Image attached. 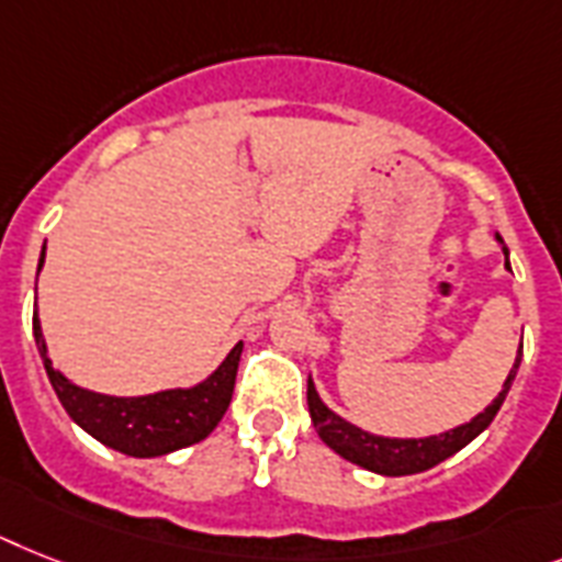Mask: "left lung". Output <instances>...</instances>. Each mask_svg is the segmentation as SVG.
Masks as SVG:
<instances>
[{
	"mask_svg": "<svg viewBox=\"0 0 562 562\" xmlns=\"http://www.w3.org/2000/svg\"><path fill=\"white\" fill-rule=\"evenodd\" d=\"M505 267H508V249H505ZM520 356H522V345H520ZM520 356H517V361H514L512 373H508V379H505L499 396L494 398L482 414H476L474 419L465 422V425H459V428L445 430V434H439V437H428V439L373 437V434H368V430L356 428V425L345 422L341 416L333 414L330 407L324 405L322 398H318V393H315L313 379H310L307 405H310V416H313L315 434L322 437L324 445H330L338 457L350 459V462L368 468V471H375V474L405 476V474L428 471V468L439 465L442 459L453 457L459 448H465L471 439L480 437L482 430L488 428L491 422H494L499 405H503L508 391H512L514 375H517V368H520Z\"/></svg>",
	"mask_w": 562,
	"mask_h": 562,
	"instance_id": "obj_1",
	"label": "left lung"
}]
</instances>
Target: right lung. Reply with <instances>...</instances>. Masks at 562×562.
Instances as JSON below:
<instances>
[{"mask_svg": "<svg viewBox=\"0 0 562 562\" xmlns=\"http://www.w3.org/2000/svg\"><path fill=\"white\" fill-rule=\"evenodd\" d=\"M42 261H45V249H42L40 267ZM34 338L45 361V373L68 416L91 437L128 457H164V453L206 439L229 407L240 350H244V345L232 347L224 364L209 375L206 382L187 391L178 387V391H160L151 396H103V393L77 387L59 370H54L45 353V338H42L36 315Z\"/></svg>", "mask_w": 562, "mask_h": 562, "instance_id": "obj_1", "label": "right lung"}]
</instances>
